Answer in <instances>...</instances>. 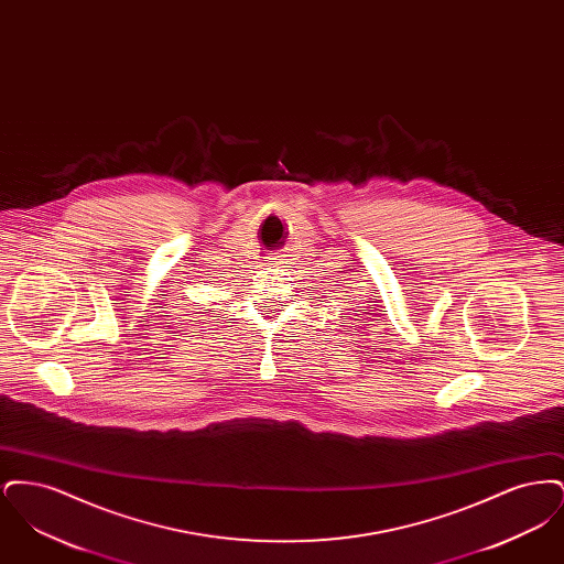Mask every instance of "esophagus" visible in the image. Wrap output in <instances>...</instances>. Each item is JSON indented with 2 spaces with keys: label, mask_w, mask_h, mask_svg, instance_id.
<instances>
[{
  "label": "esophagus",
  "mask_w": 564,
  "mask_h": 564,
  "mask_svg": "<svg viewBox=\"0 0 564 564\" xmlns=\"http://www.w3.org/2000/svg\"><path fill=\"white\" fill-rule=\"evenodd\" d=\"M285 264H288V256H283V253H274L267 258V267L270 269H283Z\"/></svg>",
  "instance_id": "34e87169"
}]
</instances>
